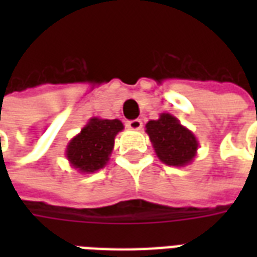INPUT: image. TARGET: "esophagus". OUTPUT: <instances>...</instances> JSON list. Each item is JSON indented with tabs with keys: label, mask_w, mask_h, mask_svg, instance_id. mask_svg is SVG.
Returning a JSON list of instances; mask_svg holds the SVG:
<instances>
[{
	"label": "esophagus",
	"mask_w": 257,
	"mask_h": 257,
	"mask_svg": "<svg viewBox=\"0 0 257 257\" xmlns=\"http://www.w3.org/2000/svg\"><path fill=\"white\" fill-rule=\"evenodd\" d=\"M126 126H128L129 129H132V131H139V129H142V126H143V122H142L140 119H132V121H128V122H126Z\"/></svg>",
	"instance_id": "esophagus-1"
}]
</instances>
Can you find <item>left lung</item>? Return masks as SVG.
Here are the masks:
<instances>
[{"label": "left lung", "instance_id": "obj_1", "mask_svg": "<svg viewBox=\"0 0 257 257\" xmlns=\"http://www.w3.org/2000/svg\"><path fill=\"white\" fill-rule=\"evenodd\" d=\"M146 132L160 161L169 167H186L197 156L199 143L195 135L169 112L149 121Z\"/></svg>", "mask_w": 257, "mask_h": 257}]
</instances>
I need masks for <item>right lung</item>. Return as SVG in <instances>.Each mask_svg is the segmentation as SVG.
<instances>
[{"instance_id":"add662e5","label":"right lung","mask_w":257,"mask_h":257,"mask_svg":"<svg viewBox=\"0 0 257 257\" xmlns=\"http://www.w3.org/2000/svg\"><path fill=\"white\" fill-rule=\"evenodd\" d=\"M123 129L119 119L93 117L68 142L66 158L79 173H95L110 160L114 139Z\"/></svg>"}]
</instances>
